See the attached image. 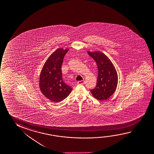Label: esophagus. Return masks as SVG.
<instances>
[{"label":"esophagus","mask_w":154,"mask_h":154,"mask_svg":"<svg viewBox=\"0 0 154 154\" xmlns=\"http://www.w3.org/2000/svg\"><path fill=\"white\" fill-rule=\"evenodd\" d=\"M84 83H85V81H78V83H77L78 85H83Z\"/></svg>","instance_id":"obj_1"}]
</instances>
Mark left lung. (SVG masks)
Masks as SVG:
<instances>
[{"label": "left lung", "mask_w": 154, "mask_h": 154, "mask_svg": "<svg viewBox=\"0 0 154 154\" xmlns=\"http://www.w3.org/2000/svg\"><path fill=\"white\" fill-rule=\"evenodd\" d=\"M98 66V78L96 88L90 90L93 97L99 100H106L116 91L118 84L116 70L107 56L100 51H88Z\"/></svg>", "instance_id": "1"}]
</instances>
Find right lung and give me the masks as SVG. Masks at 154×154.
<instances>
[{
	"label": "right lung",
	"instance_id": "add662e5",
	"mask_svg": "<svg viewBox=\"0 0 154 154\" xmlns=\"http://www.w3.org/2000/svg\"><path fill=\"white\" fill-rule=\"evenodd\" d=\"M68 51L62 48L56 50L48 57L41 72V91L45 97L55 103L66 99L72 90L63 81L61 69L63 58Z\"/></svg>",
	"mask_w": 154,
	"mask_h": 154
}]
</instances>
